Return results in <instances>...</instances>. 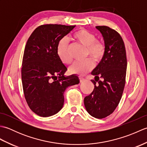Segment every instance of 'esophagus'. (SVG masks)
Instances as JSON below:
<instances>
[{"label":"esophagus","mask_w":147,"mask_h":147,"mask_svg":"<svg viewBox=\"0 0 147 147\" xmlns=\"http://www.w3.org/2000/svg\"><path fill=\"white\" fill-rule=\"evenodd\" d=\"M80 82H84L85 81V78H82V77H80Z\"/></svg>","instance_id":"34e87169"}]
</instances>
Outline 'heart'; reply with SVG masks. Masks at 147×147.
Returning a JSON list of instances; mask_svg holds the SVG:
<instances>
[{"label":"heart","mask_w":147,"mask_h":147,"mask_svg":"<svg viewBox=\"0 0 147 147\" xmlns=\"http://www.w3.org/2000/svg\"><path fill=\"white\" fill-rule=\"evenodd\" d=\"M73 38L86 47V54L88 55L93 61L98 62L102 58L105 53V46L100 42L96 41L94 34L86 30L81 29L73 34ZM57 54L62 62L69 63L71 57L69 52V42L67 38L62 39L59 42L57 49ZM92 62L86 59L85 61H76L69 67L71 73L84 75L93 68Z\"/></svg>","instance_id":"obj_1"}]
</instances>
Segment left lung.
Returning a JSON list of instances; mask_svg holds the SVG:
<instances>
[{
    "mask_svg": "<svg viewBox=\"0 0 147 147\" xmlns=\"http://www.w3.org/2000/svg\"><path fill=\"white\" fill-rule=\"evenodd\" d=\"M103 37L105 53L92 72L93 92L84 98L86 111L102 119L114 111L120 102L125 85L127 59L123 38L115 30L105 26H96Z\"/></svg>",
    "mask_w": 147,
    "mask_h": 147,
    "instance_id": "8db88e82",
    "label": "left lung"
}]
</instances>
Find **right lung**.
Segmentation results:
<instances>
[{
    "instance_id": "obj_1",
    "label": "right lung",
    "mask_w": 147,
    "mask_h": 147,
    "mask_svg": "<svg viewBox=\"0 0 147 147\" xmlns=\"http://www.w3.org/2000/svg\"><path fill=\"white\" fill-rule=\"evenodd\" d=\"M75 26L42 25L28 40L22 63V83L28 105L39 116L49 117L60 111L65 89L80 83L76 74L64 75L67 69L57 51L61 40Z\"/></svg>"
}]
</instances>
